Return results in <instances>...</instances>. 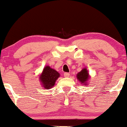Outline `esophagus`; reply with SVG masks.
I'll use <instances>...</instances> for the list:
<instances>
[{"instance_id":"34e87169","label":"esophagus","mask_w":127,"mask_h":127,"mask_svg":"<svg viewBox=\"0 0 127 127\" xmlns=\"http://www.w3.org/2000/svg\"><path fill=\"white\" fill-rule=\"evenodd\" d=\"M69 75H70V74H69L68 73H65L64 74V76H65V77H66V78L68 77Z\"/></svg>"}]
</instances>
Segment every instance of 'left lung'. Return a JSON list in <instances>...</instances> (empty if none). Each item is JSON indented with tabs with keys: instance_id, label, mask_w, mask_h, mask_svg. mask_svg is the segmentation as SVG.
Masks as SVG:
<instances>
[{
	"instance_id": "left-lung-1",
	"label": "left lung",
	"mask_w": 127,
	"mask_h": 127,
	"mask_svg": "<svg viewBox=\"0 0 127 127\" xmlns=\"http://www.w3.org/2000/svg\"><path fill=\"white\" fill-rule=\"evenodd\" d=\"M76 78L81 83L82 85H88V81L90 78V75L89 74L88 70L86 68H83L80 72L76 74Z\"/></svg>"
}]
</instances>
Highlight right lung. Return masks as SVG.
Listing matches in <instances>:
<instances>
[{
    "mask_svg": "<svg viewBox=\"0 0 127 127\" xmlns=\"http://www.w3.org/2000/svg\"><path fill=\"white\" fill-rule=\"evenodd\" d=\"M60 77V73L49 65L45 66L42 73L39 75L41 85L44 89H51L55 85L56 81Z\"/></svg>",
    "mask_w": 127,
    "mask_h": 127,
    "instance_id": "obj_1",
    "label": "right lung"
}]
</instances>
